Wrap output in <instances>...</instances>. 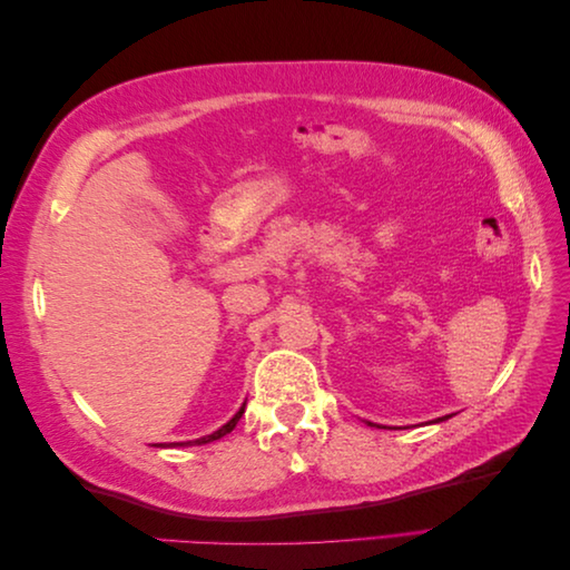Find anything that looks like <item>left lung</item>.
Returning a JSON list of instances; mask_svg holds the SVG:
<instances>
[{
    "mask_svg": "<svg viewBox=\"0 0 570 570\" xmlns=\"http://www.w3.org/2000/svg\"><path fill=\"white\" fill-rule=\"evenodd\" d=\"M444 419H450V416H442V419H438L435 423H440V421H444ZM368 425H373V423H368Z\"/></svg>",
    "mask_w": 570,
    "mask_h": 570,
    "instance_id": "8db88e82",
    "label": "left lung"
}]
</instances>
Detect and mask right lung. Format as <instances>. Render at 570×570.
I'll use <instances>...</instances> for the list:
<instances>
[{
    "label": "right lung",
    "instance_id": "1",
    "mask_svg": "<svg viewBox=\"0 0 570 570\" xmlns=\"http://www.w3.org/2000/svg\"><path fill=\"white\" fill-rule=\"evenodd\" d=\"M243 413H245V404H243V409H239V411L235 413V416H233V419H230L226 425L218 428L216 433H212V435H204V438H199V440H193V442H170V446H174V444H180V446H187V444H209V442H214V440H220L223 435H228L230 430L237 425V421L243 419ZM157 446H159V444H157Z\"/></svg>",
    "mask_w": 570,
    "mask_h": 570
}]
</instances>
